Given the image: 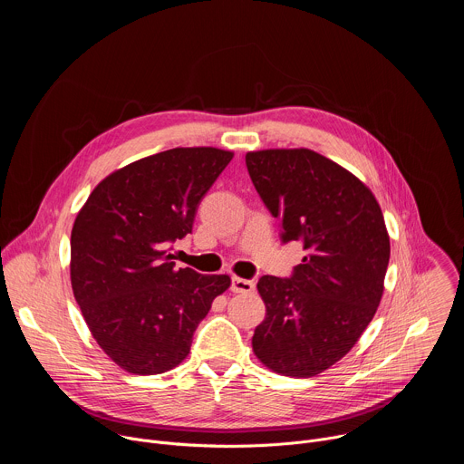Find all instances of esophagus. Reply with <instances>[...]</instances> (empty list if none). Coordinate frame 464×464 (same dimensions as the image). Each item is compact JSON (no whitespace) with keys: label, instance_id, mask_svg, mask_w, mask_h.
I'll return each instance as SVG.
<instances>
[{"label":"esophagus","instance_id":"1","mask_svg":"<svg viewBox=\"0 0 464 464\" xmlns=\"http://www.w3.org/2000/svg\"><path fill=\"white\" fill-rule=\"evenodd\" d=\"M231 290L235 294H251L255 290V283L249 279H240V277H233L231 281Z\"/></svg>","mask_w":464,"mask_h":464}]
</instances>
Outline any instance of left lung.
<instances>
[{"mask_svg":"<svg viewBox=\"0 0 464 464\" xmlns=\"http://www.w3.org/2000/svg\"><path fill=\"white\" fill-rule=\"evenodd\" d=\"M246 165L283 222V242L308 251L290 279L258 281L266 317L251 347L270 371L310 378L340 362L376 314L391 253L385 220L360 178L310 149L253 150Z\"/></svg>","mask_w":464,"mask_h":464,"instance_id":"8db88e82","label":"left lung"}]
</instances>
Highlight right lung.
I'll use <instances>...</instances> for the list:
<instances>
[{
  "label": "right lung",
  "mask_w": 464,
  "mask_h": 464,
  "mask_svg": "<svg viewBox=\"0 0 464 464\" xmlns=\"http://www.w3.org/2000/svg\"><path fill=\"white\" fill-rule=\"evenodd\" d=\"M231 150L178 147L108 174L72 229L73 295L104 354L131 374H161L190 351L192 334L229 276L176 268L170 242L192 231L198 204Z\"/></svg>",
  "instance_id": "1"
}]
</instances>
